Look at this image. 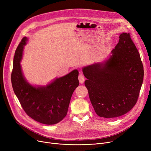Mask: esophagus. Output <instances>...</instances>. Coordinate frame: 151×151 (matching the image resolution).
<instances>
[{
  "mask_svg": "<svg viewBox=\"0 0 151 151\" xmlns=\"http://www.w3.org/2000/svg\"><path fill=\"white\" fill-rule=\"evenodd\" d=\"M78 80H79V81H80V83L81 84H83V82L85 80V78H84V76L83 75H80L78 76Z\"/></svg>",
  "mask_w": 151,
  "mask_h": 151,
  "instance_id": "34e87169",
  "label": "esophagus"
}]
</instances>
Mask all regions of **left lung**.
I'll return each mask as SVG.
<instances>
[{
    "label": "left lung",
    "mask_w": 151,
    "mask_h": 151,
    "mask_svg": "<svg viewBox=\"0 0 151 151\" xmlns=\"http://www.w3.org/2000/svg\"><path fill=\"white\" fill-rule=\"evenodd\" d=\"M91 104L102 117L122 116L137 101L144 77L139 52L129 33H122L111 54L103 62L83 68Z\"/></svg>",
    "instance_id": "8db88e82"
}]
</instances>
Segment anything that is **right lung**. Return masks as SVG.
I'll use <instances>...</instances> for the list:
<instances>
[{"instance_id":"right-lung-1","label":"right lung","mask_w":151,"mask_h":151,"mask_svg":"<svg viewBox=\"0 0 151 151\" xmlns=\"http://www.w3.org/2000/svg\"><path fill=\"white\" fill-rule=\"evenodd\" d=\"M27 41V38L24 37L14 53L11 75L14 92L29 117L42 124H55L67 115L71 96L80 84L79 72L74 70L46 86L30 84L24 78L20 64Z\"/></svg>"}]
</instances>
